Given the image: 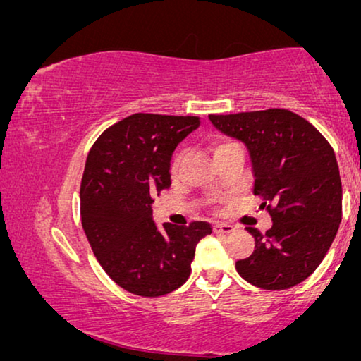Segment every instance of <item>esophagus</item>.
<instances>
[{
	"instance_id": "obj_1",
	"label": "esophagus",
	"mask_w": 361,
	"mask_h": 361,
	"mask_svg": "<svg viewBox=\"0 0 361 361\" xmlns=\"http://www.w3.org/2000/svg\"><path fill=\"white\" fill-rule=\"evenodd\" d=\"M214 232L216 233H231V232H233V226L226 224V222H219V224L214 226Z\"/></svg>"
}]
</instances>
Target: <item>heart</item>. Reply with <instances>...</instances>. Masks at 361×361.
I'll use <instances>...</instances> for the list:
<instances>
[{
  "mask_svg": "<svg viewBox=\"0 0 361 361\" xmlns=\"http://www.w3.org/2000/svg\"><path fill=\"white\" fill-rule=\"evenodd\" d=\"M238 144H235L233 140H229V139H224V137H217V139L212 140L211 144V149H212V154H214V157L217 159V157L224 154V152H227L229 149H232V147H235ZM183 160H185V152H178V154L175 155L173 159V164H171V173L176 175L180 171V166L183 164Z\"/></svg>",
  "mask_w": 361,
  "mask_h": 361,
  "instance_id": "b5f03b06",
  "label": "heart"
}]
</instances>
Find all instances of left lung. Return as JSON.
I'll use <instances>...</instances> for the list:
<instances>
[{
  "label": "left lung",
  "instance_id": "8db88e82",
  "mask_svg": "<svg viewBox=\"0 0 361 361\" xmlns=\"http://www.w3.org/2000/svg\"><path fill=\"white\" fill-rule=\"evenodd\" d=\"M222 134L243 142L252 160L253 195L273 226L255 227V250L238 260L243 280L262 289H288L316 271L342 221V181L331 144L288 109L211 114Z\"/></svg>",
  "mask_w": 361,
  "mask_h": 361
}]
</instances>
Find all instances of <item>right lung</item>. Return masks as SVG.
Here are the masks:
<instances>
[{
  "mask_svg": "<svg viewBox=\"0 0 361 361\" xmlns=\"http://www.w3.org/2000/svg\"><path fill=\"white\" fill-rule=\"evenodd\" d=\"M200 126L196 116L137 113L98 137L80 188L81 226L99 265L132 294L157 298L178 289L191 273L207 222L164 231L152 219L154 196L169 190L176 145Z\"/></svg>",
  "mask_w": 361,
  "mask_h": 361,
  "instance_id": "1",
  "label": "right lung"
}]
</instances>
